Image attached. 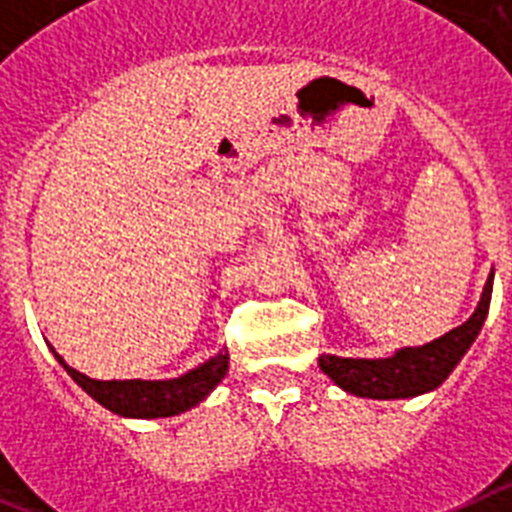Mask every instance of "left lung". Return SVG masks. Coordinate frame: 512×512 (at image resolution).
<instances>
[{"label": "left lung", "mask_w": 512, "mask_h": 512, "mask_svg": "<svg viewBox=\"0 0 512 512\" xmlns=\"http://www.w3.org/2000/svg\"><path fill=\"white\" fill-rule=\"evenodd\" d=\"M492 279L495 274L487 277L472 318L459 328L443 333L436 341L397 348L387 359H343V356L323 354L318 359L320 369L348 395L369 397V400H402V397L436 390L464 359L485 325L492 300Z\"/></svg>", "instance_id": "left-lung-1"}]
</instances>
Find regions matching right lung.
<instances>
[{
  "label": "right lung",
  "instance_id": "right-lung-1",
  "mask_svg": "<svg viewBox=\"0 0 512 512\" xmlns=\"http://www.w3.org/2000/svg\"><path fill=\"white\" fill-rule=\"evenodd\" d=\"M58 364L69 372V377L97 400L102 408L122 415V418H171L187 413L200 405L217 384L228 374V351H217L205 364L194 366L187 374L174 379H92L87 374L71 369L63 356L51 346Z\"/></svg>",
  "mask_w": 512,
  "mask_h": 512
}]
</instances>
